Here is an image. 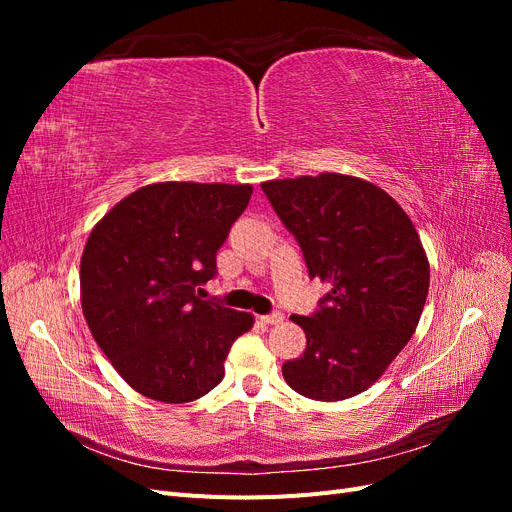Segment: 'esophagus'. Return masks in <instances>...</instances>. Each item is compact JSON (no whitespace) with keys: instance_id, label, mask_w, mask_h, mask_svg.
<instances>
[{"instance_id":"34e87169","label":"esophagus","mask_w":512,"mask_h":512,"mask_svg":"<svg viewBox=\"0 0 512 512\" xmlns=\"http://www.w3.org/2000/svg\"><path fill=\"white\" fill-rule=\"evenodd\" d=\"M260 320L265 324H280L284 320V314L282 312H271L267 316H260Z\"/></svg>"}]
</instances>
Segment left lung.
<instances>
[{"label":"left lung","instance_id":"8db88e82","mask_svg":"<svg viewBox=\"0 0 512 512\" xmlns=\"http://www.w3.org/2000/svg\"><path fill=\"white\" fill-rule=\"evenodd\" d=\"M297 239L309 277L329 282L318 309L292 316L305 331L282 365L290 389L339 401L369 389L404 350L429 292V262L406 211L359 177L322 173L260 185Z\"/></svg>","mask_w":512,"mask_h":512}]
</instances>
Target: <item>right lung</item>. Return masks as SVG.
I'll return each instance as SVG.
<instances>
[{
	"mask_svg": "<svg viewBox=\"0 0 512 512\" xmlns=\"http://www.w3.org/2000/svg\"><path fill=\"white\" fill-rule=\"evenodd\" d=\"M252 185L151 183L91 230L81 258V303L96 344L141 395L185 404L224 378L247 312L200 299L215 256Z\"/></svg>",
	"mask_w": 512,
	"mask_h": 512,
	"instance_id": "obj_1",
	"label": "right lung"
}]
</instances>
